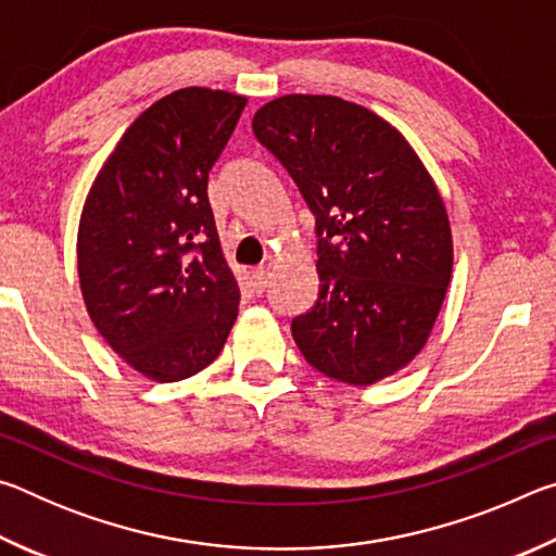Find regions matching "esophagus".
<instances>
[{
	"instance_id": "esophagus-1",
	"label": "esophagus",
	"mask_w": 556,
	"mask_h": 556,
	"mask_svg": "<svg viewBox=\"0 0 556 556\" xmlns=\"http://www.w3.org/2000/svg\"><path fill=\"white\" fill-rule=\"evenodd\" d=\"M252 285H255L257 291H265L269 285V269L267 267L252 269Z\"/></svg>"
}]
</instances>
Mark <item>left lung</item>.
<instances>
[{
  "mask_svg": "<svg viewBox=\"0 0 556 556\" xmlns=\"http://www.w3.org/2000/svg\"><path fill=\"white\" fill-rule=\"evenodd\" d=\"M252 131L316 218L318 296L291 321L306 363L375 384L414 361L444 304L454 240L446 205L388 119L333 96H281Z\"/></svg>",
  "mask_w": 556,
  "mask_h": 556,
  "instance_id": "1",
  "label": "left lung"
}]
</instances>
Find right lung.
I'll return each instance as SVG.
<instances>
[{
    "instance_id": "right-lung-1",
    "label": "right lung",
    "mask_w": 556,
    "mask_h": 556,
    "mask_svg": "<svg viewBox=\"0 0 556 556\" xmlns=\"http://www.w3.org/2000/svg\"><path fill=\"white\" fill-rule=\"evenodd\" d=\"M244 105L211 88L156 100L122 135L83 205L78 277L90 321L149 380L208 368L238 318L208 174Z\"/></svg>"
}]
</instances>
